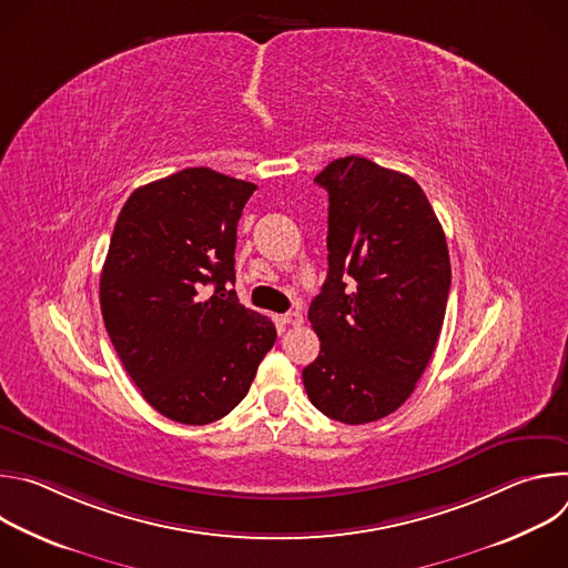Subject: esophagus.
Instances as JSON below:
<instances>
[{
    "instance_id": "esophagus-1",
    "label": "esophagus",
    "mask_w": 568,
    "mask_h": 568,
    "mask_svg": "<svg viewBox=\"0 0 568 568\" xmlns=\"http://www.w3.org/2000/svg\"><path fill=\"white\" fill-rule=\"evenodd\" d=\"M283 323H287V326H301V323H303V314L301 312H287V314H283Z\"/></svg>"
}]
</instances>
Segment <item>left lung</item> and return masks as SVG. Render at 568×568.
<instances>
[{
    "instance_id": "1",
    "label": "left lung",
    "mask_w": 568,
    "mask_h": 568,
    "mask_svg": "<svg viewBox=\"0 0 568 568\" xmlns=\"http://www.w3.org/2000/svg\"><path fill=\"white\" fill-rule=\"evenodd\" d=\"M328 191V276L307 318L321 342L303 368L314 407L364 425L399 409L440 337L452 285L443 226L409 175L342 156Z\"/></svg>"
}]
</instances>
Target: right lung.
Segmentation results:
<instances>
[{"label": "right lung", "mask_w": 568, "mask_h": 568, "mask_svg": "<svg viewBox=\"0 0 568 568\" xmlns=\"http://www.w3.org/2000/svg\"><path fill=\"white\" fill-rule=\"evenodd\" d=\"M256 189L184 169L136 189L114 224L101 272L105 331L150 407L182 425L233 412L276 342L272 318L229 290L237 220Z\"/></svg>", "instance_id": "add662e5"}]
</instances>
